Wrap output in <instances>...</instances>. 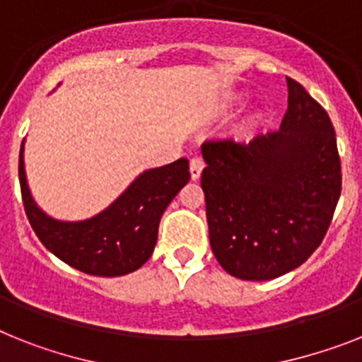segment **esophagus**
<instances>
[{"instance_id":"34e87169","label":"esophagus","mask_w":362,"mask_h":362,"mask_svg":"<svg viewBox=\"0 0 362 362\" xmlns=\"http://www.w3.org/2000/svg\"><path fill=\"white\" fill-rule=\"evenodd\" d=\"M203 168H205V163H203L199 157H194V159L190 160V177H192V181H198V179L202 177Z\"/></svg>"}]
</instances>
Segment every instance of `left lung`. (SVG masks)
Wrapping results in <instances>:
<instances>
[{
    "mask_svg": "<svg viewBox=\"0 0 362 362\" xmlns=\"http://www.w3.org/2000/svg\"><path fill=\"white\" fill-rule=\"evenodd\" d=\"M286 85L279 131L202 146L211 247L223 270L246 281L303 264L324 240L342 190L329 116L298 81L286 77Z\"/></svg>",
    "mask_w": 362,
    "mask_h": 362,
    "instance_id": "obj_1",
    "label": "left lung"
}]
</instances>
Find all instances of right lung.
Wrapping results in <instances>:
<instances>
[{
  "mask_svg": "<svg viewBox=\"0 0 362 362\" xmlns=\"http://www.w3.org/2000/svg\"><path fill=\"white\" fill-rule=\"evenodd\" d=\"M18 175L25 214L42 244L70 267L100 277L125 276L148 261L157 244L160 216L190 179L187 159L146 170L105 211L81 222H62L47 216L33 199L23 142Z\"/></svg>",
  "mask_w": 362,
  "mask_h": 362,
  "instance_id": "add662e5",
  "label": "right lung"
}]
</instances>
